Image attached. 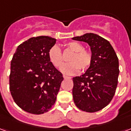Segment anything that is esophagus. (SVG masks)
Masks as SVG:
<instances>
[{
  "label": "esophagus",
  "instance_id": "1",
  "mask_svg": "<svg viewBox=\"0 0 131 131\" xmlns=\"http://www.w3.org/2000/svg\"><path fill=\"white\" fill-rule=\"evenodd\" d=\"M64 79H71V77H67V76H65V75H64Z\"/></svg>",
  "mask_w": 131,
  "mask_h": 131
}]
</instances>
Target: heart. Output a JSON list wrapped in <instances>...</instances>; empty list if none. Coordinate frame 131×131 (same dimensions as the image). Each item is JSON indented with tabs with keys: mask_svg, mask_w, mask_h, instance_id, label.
Wrapping results in <instances>:
<instances>
[{
	"mask_svg": "<svg viewBox=\"0 0 131 131\" xmlns=\"http://www.w3.org/2000/svg\"><path fill=\"white\" fill-rule=\"evenodd\" d=\"M67 48L74 52L69 58V62L61 68V71L67 75H73L81 71L87 70L93 62V54L91 51L86 49L82 44L78 42H69L67 44ZM49 59L52 64L60 68L64 64V60L60 48L57 46H53L48 52Z\"/></svg>",
	"mask_w": 131,
	"mask_h": 131,
	"instance_id": "1",
	"label": "heart"
}]
</instances>
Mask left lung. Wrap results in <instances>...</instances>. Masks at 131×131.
<instances>
[{
    "label": "left lung",
    "instance_id": "obj_1",
    "mask_svg": "<svg viewBox=\"0 0 131 131\" xmlns=\"http://www.w3.org/2000/svg\"><path fill=\"white\" fill-rule=\"evenodd\" d=\"M72 39L88 43L93 54L92 64L85 74L73 78L74 103L82 111L96 112L110 104L115 94L118 57L110 42L98 35L89 33Z\"/></svg>",
    "mask_w": 131,
    "mask_h": 131
}]
</instances>
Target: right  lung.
Segmentation results:
<instances>
[{
  "instance_id": "obj_1",
  "label": "right lung",
  "mask_w": 131,
  "mask_h": 131,
  "mask_svg": "<svg viewBox=\"0 0 131 131\" xmlns=\"http://www.w3.org/2000/svg\"><path fill=\"white\" fill-rule=\"evenodd\" d=\"M55 43L48 36L31 38L17 47L11 60L10 93L30 114L47 112L56 101L64 78L49 59V50Z\"/></svg>"
}]
</instances>
